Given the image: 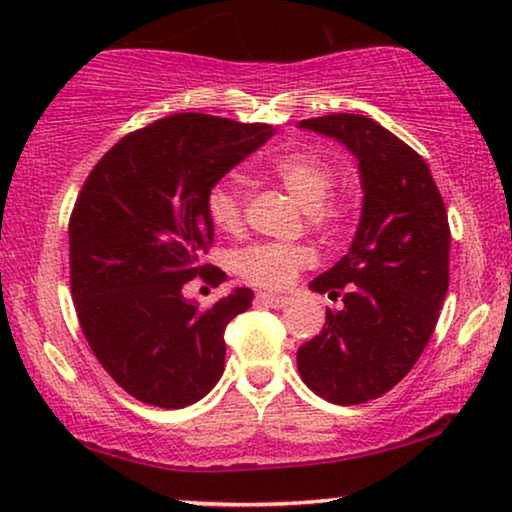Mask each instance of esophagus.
Masks as SVG:
<instances>
[{
    "instance_id": "34e87169",
    "label": "esophagus",
    "mask_w": 512,
    "mask_h": 512,
    "mask_svg": "<svg viewBox=\"0 0 512 512\" xmlns=\"http://www.w3.org/2000/svg\"><path fill=\"white\" fill-rule=\"evenodd\" d=\"M258 300H261L263 305H270V307H286L291 303L289 296H272V293H258Z\"/></svg>"
}]
</instances>
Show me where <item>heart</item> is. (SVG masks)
Here are the masks:
<instances>
[{
  "instance_id": "obj_1",
  "label": "heart",
  "mask_w": 512,
  "mask_h": 512,
  "mask_svg": "<svg viewBox=\"0 0 512 512\" xmlns=\"http://www.w3.org/2000/svg\"><path fill=\"white\" fill-rule=\"evenodd\" d=\"M270 174L289 191L305 209L307 223L314 230H335L352 214V198L333 193V165L312 151H291L270 163ZM207 216L221 233H240L244 223V184L230 174L216 181L207 191ZM233 270L244 282L258 289H286L300 270L314 263V251L305 244L256 242L237 249Z\"/></svg>"
}]
</instances>
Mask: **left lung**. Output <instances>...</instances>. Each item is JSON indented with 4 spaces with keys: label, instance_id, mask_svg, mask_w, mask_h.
<instances>
[{
    "label": "left lung",
    "instance_id": "obj_1",
    "mask_svg": "<svg viewBox=\"0 0 512 512\" xmlns=\"http://www.w3.org/2000/svg\"><path fill=\"white\" fill-rule=\"evenodd\" d=\"M300 128L354 153L366 195L349 254L310 284L342 307L300 345L298 373L326 401L359 405L396 387L429 345L450 286V223L424 158L373 118L331 114Z\"/></svg>",
    "mask_w": 512,
    "mask_h": 512
}]
</instances>
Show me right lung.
<instances>
[{
  "label": "right lung",
  "instance_id": "1",
  "mask_svg": "<svg viewBox=\"0 0 512 512\" xmlns=\"http://www.w3.org/2000/svg\"><path fill=\"white\" fill-rule=\"evenodd\" d=\"M270 135L265 123L174 114L125 135L88 174L69 216L76 317L95 359L137 401L177 410L219 382L223 333L254 291L212 307L181 291L195 277L226 282L200 263L214 242L207 191Z\"/></svg>",
  "mask_w": 512,
  "mask_h": 512
}]
</instances>
